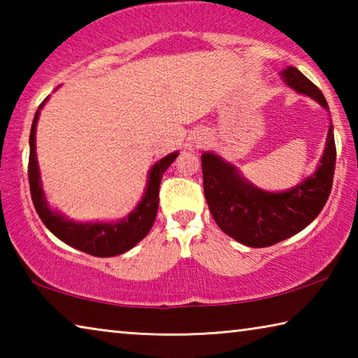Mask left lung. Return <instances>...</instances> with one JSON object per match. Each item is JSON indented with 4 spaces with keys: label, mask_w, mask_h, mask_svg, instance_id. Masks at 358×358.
Masks as SVG:
<instances>
[{
    "label": "left lung",
    "mask_w": 358,
    "mask_h": 358,
    "mask_svg": "<svg viewBox=\"0 0 358 358\" xmlns=\"http://www.w3.org/2000/svg\"><path fill=\"white\" fill-rule=\"evenodd\" d=\"M282 77L295 92L316 99L329 110L320 90L296 68H287ZM336 147L333 126L316 173L294 189L266 192L248 183L234 166L213 153L202 155L205 199L215 222L224 234L250 248H266L299 234L322 211L330 196L335 173Z\"/></svg>",
    "instance_id": "8db88e82"
}]
</instances>
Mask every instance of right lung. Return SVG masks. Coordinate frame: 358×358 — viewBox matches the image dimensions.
Masks as SVG:
<instances>
[{
    "label": "right lung",
    "mask_w": 358,
    "mask_h": 358,
    "mask_svg": "<svg viewBox=\"0 0 358 358\" xmlns=\"http://www.w3.org/2000/svg\"><path fill=\"white\" fill-rule=\"evenodd\" d=\"M47 101V99H45ZM45 101L39 106L45 104ZM39 110L36 112L31 132H29V159H28V180L29 191L34 208L38 211L42 222L50 232L58 237L66 245L76 248L78 251L92 254L96 257H112L129 251L132 246H136L138 241L147 237V234L153 227L156 220L157 205H159V185L162 173L167 171V167L172 164L175 157L178 156L177 151L166 156L150 171L148 186L145 191V196L137 205V208L120 222H72L48 208L44 191L41 186L38 157H36V124H38Z\"/></svg>",
    "instance_id": "add662e5"
}]
</instances>
